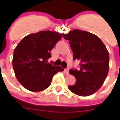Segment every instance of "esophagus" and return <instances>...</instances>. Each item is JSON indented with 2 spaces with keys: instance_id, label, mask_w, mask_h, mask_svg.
Returning <instances> with one entry per match:
<instances>
[{
  "instance_id": "esophagus-1",
  "label": "esophagus",
  "mask_w": 120,
  "mask_h": 120,
  "mask_svg": "<svg viewBox=\"0 0 120 120\" xmlns=\"http://www.w3.org/2000/svg\"><path fill=\"white\" fill-rule=\"evenodd\" d=\"M69 69H68V68H67V69H65V70H64V71H65V73L66 75H68L69 74Z\"/></svg>"
}]
</instances>
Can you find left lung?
I'll return each mask as SVG.
<instances>
[{"mask_svg": "<svg viewBox=\"0 0 120 120\" xmlns=\"http://www.w3.org/2000/svg\"><path fill=\"white\" fill-rule=\"evenodd\" d=\"M62 36L69 41L74 60L80 62V70H69L76 83L68 88L80 96L93 94L101 87L108 75V50L99 37L86 31L73 30Z\"/></svg>", "mask_w": 120, "mask_h": 120, "instance_id": "obj_1", "label": "left lung"}]
</instances>
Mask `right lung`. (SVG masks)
<instances>
[{"instance_id": "right-lung-1", "label": "right lung", "mask_w": 120, "mask_h": 120, "mask_svg": "<svg viewBox=\"0 0 120 120\" xmlns=\"http://www.w3.org/2000/svg\"><path fill=\"white\" fill-rule=\"evenodd\" d=\"M62 34L51 31L31 33L15 48L13 68L17 80L24 88L32 92L42 91L51 85L56 73L64 71L62 67L47 62Z\"/></svg>"}]
</instances>
